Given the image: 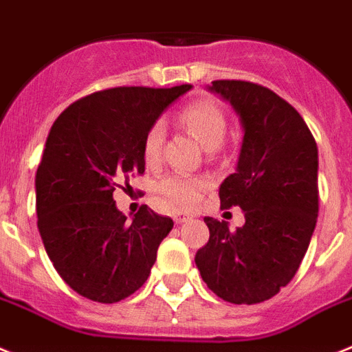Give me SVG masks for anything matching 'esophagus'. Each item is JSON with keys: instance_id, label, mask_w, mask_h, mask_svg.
Masks as SVG:
<instances>
[{"instance_id": "34e87169", "label": "esophagus", "mask_w": 352, "mask_h": 352, "mask_svg": "<svg viewBox=\"0 0 352 352\" xmlns=\"http://www.w3.org/2000/svg\"><path fill=\"white\" fill-rule=\"evenodd\" d=\"M173 217H174V221L178 223V225H182V223H185L190 219V216H188V214H185V212H176Z\"/></svg>"}]
</instances>
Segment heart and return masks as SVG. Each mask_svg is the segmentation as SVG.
<instances>
[{
    "label": "heart",
    "instance_id": "1",
    "mask_svg": "<svg viewBox=\"0 0 352 352\" xmlns=\"http://www.w3.org/2000/svg\"><path fill=\"white\" fill-rule=\"evenodd\" d=\"M179 122L197 138L207 151L217 149L226 135V118L217 106L210 102H194L179 113ZM165 140V127L162 122H155L144 138V158L147 164L158 162L162 145ZM205 183L201 179L187 178L182 174L165 176L158 183V192L174 208L190 207L199 199Z\"/></svg>",
    "mask_w": 352,
    "mask_h": 352
}]
</instances>
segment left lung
<instances>
[{"instance_id": "8db88e82", "label": "left lung", "mask_w": 352, "mask_h": 352, "mask_svg": "<svg viewBox=\"0 0 352 352\" xmlns=\"http://www.w3.org/2000/svg\"><path fill=\"white\" fill-rule=\"evenodd\" d=\"M243 127L235 173L219 187L221 208L239 205L245 225L205 217L210 239L196 266L208 289L232 304H259L286 286L307 252L318 216V149L292 104L246 80L207 86Z\"/></svg>"}]
</instances>
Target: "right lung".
Wrapping results in <instances>:
<instances>
[{
  "label": "right lung",
  "mask_w": 352,
  "mask_h": 352,
  "mask_svg": "<svg viewBox=\"0 0 352 352\" xmlns=\"http://www.w3.org/2000/svg\"><path fill=\"white\" fill-rule=\"evenodd\" d=\"M190 88L104 89L54 122L36 174L37 228L54 268L78 295L113 304L149 277L173 219L144 205L127 221L113 192L129 174H144L147 131Z\"/></svg>",
  "instance_id": "obj_1"
}]
</instances>
